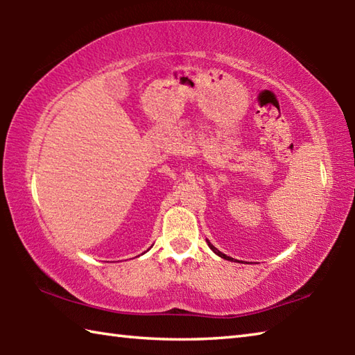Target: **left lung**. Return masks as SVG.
<instances>
[{"instance_id":"1","label":"left lung","mask_w":355,"mask_h":355,"mask_svg":"<svg viewBox=\"0 0 355 355\" xmlns=\"http://www.w3.org/2000/svg\"><path fill=\"white\" fill-rule=\"evenodd\" d=\"M207 243H208V245H209V249H211V250L214 252V254H216V255H219L220 258H224V260H233V258H230V257H227L225 254H222V252H220V250H218V249H216V248H214V245H213L211 243H209V241H207Z\"/></svg>"}]
</instances>
